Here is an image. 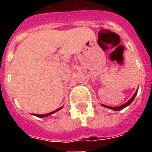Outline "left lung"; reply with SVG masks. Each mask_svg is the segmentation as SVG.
Listing matches in <instances>:
<instances>
[{
    "label": "left lung",
    "instance_id": "8db88e82",
    "mask_svg": "<svg viewBox=\"0 0 152 152\" xmlns=\"http://www.w3.org/2000/svg\"><path fill=\"white\" fill-rule=\"evenodd\" d=\"M137 92L135 93L134 95H133V96H132L131 99H130L129 101L127 102H125V104H123V105H121V106H117V107H112V106H105V105H102V106H104V107H106V108H109V109H110V110H122V109L125 108L126 106H128L129 105H130V104L132 103V102L134 100L135 97H136V95H137Z\"/></svg>",
    "mask_w": 152,
    "mask_h": 152
}]
</instances>
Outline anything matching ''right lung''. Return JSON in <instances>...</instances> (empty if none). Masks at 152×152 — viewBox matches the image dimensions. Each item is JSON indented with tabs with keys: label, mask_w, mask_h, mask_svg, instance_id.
Wrapping results in <instances>:
<instances>
[{
	"label": "right lung",
	"mask_w": 152,
	"mask_h": 152,
	"mask_svg": "<svg viewBox=\"0 0 152 152\" xmlns=\"http://www.w3.org/2000/svg\"><path fill=\"white\" fill-rule=\"evenodd\" d=\"M61 108H62V107H61V108L57 109L56 110L53 111V112H50V113H45V114H34V115L36 116V117H39V118H45V117H47V116H50V115H51V114H53V113H56L57 111H58L59 110H61Z\"/></svg>",
	"instance_id": "1"
}]
</instances>
